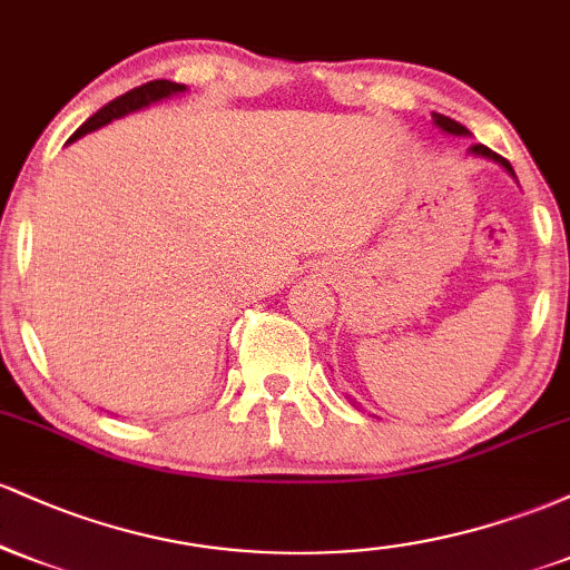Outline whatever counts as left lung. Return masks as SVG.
<instances>
[{
    "label": "left lung",
    "instance_id": "8db88e82",
    "mask_svg": "<svg viewBox=\"0 0 570 570\" xmlns=\"http://www.w3.org/2000/svg\"><path fill=\"white\" fill-rule=\"evenodd\" d=\"M431 117H434V122H436V126H440L442 130H448V134H455V136H469V130H466V128H463V126H461V122L450 120V117H444V115H436V112H434V115H431ZM472 153H474V155H482V158H490V160L501 163V166H503V168H507V171L514 176V171H512V166H509V160H507V158H501V155H495V153H493V149H488V147H485V144H472Z\"/></svg>",
    "mask_w": 570,
    "mask_h": 570
}]
</instances>
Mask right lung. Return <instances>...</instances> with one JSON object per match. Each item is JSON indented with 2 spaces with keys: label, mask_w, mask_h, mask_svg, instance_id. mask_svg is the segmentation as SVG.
Instances as JSON below:
<instances>
[{
  "label": "right lung",
  "mask_w": 570,
  "mask_h": 570,
  "mask_svg": "<svg viewBox=\"0 0 570 570\" xmlns=\"http://www.w3.org/2000/svg\"><path fill=\"white\" fill-rule=\"evenodd\" d=\"M181 90H185V85L171 82V80L144 82V85H139V88H134V90H128V94L117 96L115 101L107 104V107L98 109V112H96L94 117H88V120H85L82 126L75 130V136H71L69 141L80 139V136L90 134V130L107 126V122L117 120V117H122V115H128V112H136V109L147 107V104H155V101H160V98H168V96H174V94H181Z\"/></svg>",
  "instance_id": "1"
}]
</instances>
